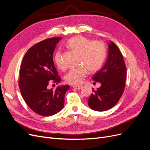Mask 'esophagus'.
Here are the masks:
<instances>
[{"mask_svg": "<svg viewBox=\"0 0 150 150\" xmlns=\"http://www.w3.org/2000/svg\"><path fill=\"white\" fill-rule=\"evenodd\" d=\"M83 88V86H73V88L77 89V90H79Z\"/></svg>", "mask_w": 150, "mask_h": 150, "instance_id": "obj_1", "label": "esophagus"}]
</instances>
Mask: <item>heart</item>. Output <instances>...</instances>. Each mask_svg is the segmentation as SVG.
Segmentation results:
<instances>
[{
    "label": "heart",
    "instance_id": "heart-1",
    "mask_svg": "<svg viewBox=\"0 0 150 150\" xmlns=\"http://www.w3.org/2000/svg\"><path fill=\"white\" fill-rule=\"evenodd\" d=\"M67 45L72 51L79 54L78 61L79 66L67 72L64 77L65 81L72 85H79L84 81L88 71L93 73L100 69L105 59L106 48L102 42L93 41L82 35L71 38ZM54 60L59 69H65L66 66L60 51L56 53Z\"/></svg>",
    "mask_w": 150,
    "mask_h": 150
}]
</instances>
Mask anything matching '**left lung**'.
Listing matches in <instances>:
<instances>
[{
  "label": "left lung",
  "mask_w": 150,
  "mask_h": 150,
  "mask_svg": "<svg viewBox=\"0 0 150 150\" xmlns=\"http://www.w3.org/2000/svg\"><path fill=\"white\" fill-rule=\"evenodd\" d=\"M101 83L88 99L89 108L94 111H104L114 107L124 92L126 78V67L119 48L112 41L108 44L105 64L93 76ZM95 82V83H96Z\"/></svg>",
  "instance_id": "obj_1"
}]
</instances>
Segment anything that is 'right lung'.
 I'll use <instances>...</instances> for the list:
<instances>
[{
  "label": "right lung",
  "mask_w": 150,
  "mask_h": 150,
  "mask_svg": "<svg viewBox=\"0 0 150 150\" xmlns=\"http://www.w3.org/2000/svg\"><path fill=\"white\" fill-rule=\"evenodd\" d=\"M61 37L42 40L30 47L22 59L19 86L24 100L37 114L48 116L56 114L64 105V96L69 85L48 89L50 81L61 82L52 55Z\"/></svg>",
  "instance_id": "1"
}]
</instances>
